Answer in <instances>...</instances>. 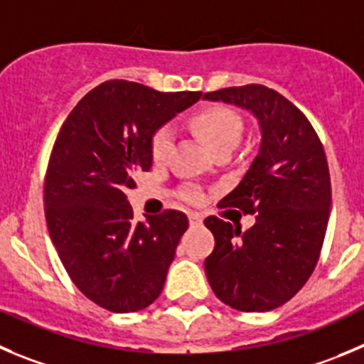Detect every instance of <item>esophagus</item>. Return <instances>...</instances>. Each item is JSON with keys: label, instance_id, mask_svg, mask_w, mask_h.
Listing matches in <instances>:
<instances>
[{"label": "esophagus", "instance_id": "esophagus-1", "mask_svg": "<svg viewBox=\"0 0 364 364\" xmlns=\"http://www.w3.org/2000/svg\"><path fill=\"white\" fill-rule=\"evenodd\" d=\"M188 220L192 226H198V224L203 223V215L198 212H192V213H188Z\"/></svg>", "mask_w": 364, "mask_h": 364}]
</instances>
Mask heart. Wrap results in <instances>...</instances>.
<instances>
[{"label": "heart", "instance_id": "heart-1", "mask_svg": "<svg viewBox=\"0 0 364 364\" xmlns=\"http://www.w3.org/2000/svg\"><path fill=\"white\" fill-rule=\"evenodd\" d=\"M190 127L196 134L212 149L213 152L230 149L232 151L237 145L242 132V122L239 114L226 105H208L203 109L196 111L190 117ZM174 144V134L171 127H161L154 132L151 141L152 158L156 161H163L171 152ZM190 201H198V193H188Z\"/></svg>", "mask_w": 364, "mask_h": 364}]
</instances>
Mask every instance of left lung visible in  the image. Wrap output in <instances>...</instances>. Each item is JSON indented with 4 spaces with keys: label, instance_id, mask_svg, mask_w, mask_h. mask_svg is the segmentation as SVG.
Wrapping results in <instances>:
<instances>
[{
    "label": "left lung",
    "instance_id": "1",
    "mask_svg": "<svg viewBox=\"0 0 364 364\" xmlns=\"http://www.w3.org/2000/svg\"><path fill=\"white\" fill-rule=\"evenodd\" d=\"M253 113L262 141L242 181L220 206L255 213L246 232L210 215L215 247L205 271L223 304L266 312L289 301L314 271L331 215V174L323 145L293 102L260 84L205 93Z\"/></svg>",
    "mask_w": 364,
    "mask_h": 364
}]
</instances>
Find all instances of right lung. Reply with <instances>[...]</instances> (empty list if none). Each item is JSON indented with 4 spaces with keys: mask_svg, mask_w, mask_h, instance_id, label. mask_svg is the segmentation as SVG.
<instances>
[{
    "mask_svg": "<svg viewBox=\"0 0 364 364\" xmlns=\"http://www.w3.org/2000/svg\"><path fill=\"white\" fill-rule=\"evenodd\" d=\"M199 98L201 91L107 80L57 134L44 179L50 239L80 293L107 311H141L165 285L188 219L165 210L136 223L125 190L136 172L151 171L154 132Z\"/></svg>",
    "mask_w": 364,
    "mask_h": 364,
    "instance_id": "add662e5",
    "label": "right lung"
}]
</instances>
